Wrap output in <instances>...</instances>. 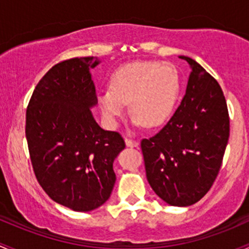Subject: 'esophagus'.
<instances>
[{"label":"esophagus","mask_w":249,"mask_h":249,"mask_svg":"<svg viewBox=\"0 0 249 249\" xmlns=\"http://www.w3.org/2000/svg\"><path fill=\"white\" fill-rule=\"evenodd\" d=\"M125 145H127L128 147H138V145H139V142H138L137 140L125 139Z\"/></svg>","instance_id":"1"}]
</instances>
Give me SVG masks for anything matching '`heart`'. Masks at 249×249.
I'll list each match as a JSON object with an SVG mask.
<instances>
[{
    "mask_svg": "<svg viewBox=\"0 0 249 249\" xmlns=\"http://www.w3.org/2000/svg\"><path fill=\"white\" fill-rule=\"evenodd\" d=\"M181 91V76L171 63L135 61L112 73L110 89L98 93L99 109L107 124L115 125L129 103L137 125L158 127L173 114Z\"/></svg>",
    "mask_w": 249,
    "mask_h": 249,
    "instance_id": "1",
    "label": "heart"
}]
</instances>
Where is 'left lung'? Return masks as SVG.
I'll return each instance as SVG.
<instances>
[{
	"mask_svg": "<svg viewBox=\"0 0 249 249\" xmlns=\"http://www.w3.org/2000/svg\"><path fill=\"white\" fill-rule=\"evenodd\" d=\"M186 94L157 134L142 139L146 178L174 206L199 201L213 184L229 140V112L216 79L192 58Z\"/></svg>",
	"mask_w": 249,
	"mask_h": 249,
	"instance_id": "1",
	"label": "left lung"
}]
</instances>
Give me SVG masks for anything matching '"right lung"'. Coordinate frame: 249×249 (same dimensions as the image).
I'll return each instance as SVG.
<instances>
[{"label": "right lung", "mask_w": 249, "mask_h": 249, "mask_svg": "<svg viewBox=\"0 0 249 249\" xmlns=\"http://www.w3.org/2000/svg\"><path fill=\"white\" fill-rule=\"evenodd\" d=\"M93 56L61 61L36 86L26 109L27 145L37 181L57 204L87 212L110 198L116 175L112 163L124 138L94 121L97 104L89 68Z\"/></svg>", "instance_id": "right-lung-1"}]
</instances>
